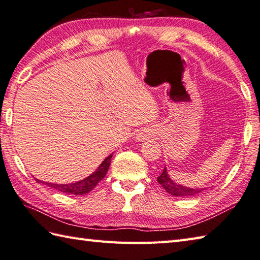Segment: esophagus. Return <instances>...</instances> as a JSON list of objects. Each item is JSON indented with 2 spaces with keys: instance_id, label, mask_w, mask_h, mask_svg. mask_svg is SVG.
<instances>
[{
  "instance_id": "1",
  "label": "esophagus",
  "mask_w": 260,
  "mask_h": 260,
  "mask_svg": "<svg viewBox=\"0 0 260 260\" xmlns=\"http://www.w3.org/2000/svg\"><path fill=\"white\" fill-rule=\"evenodd\" d=\"M137 139H139L140 141H143L144 139H146V135L145 134H142V135H140L139 137H137Z\"/></svg>"
}]
</instances>
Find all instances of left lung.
I'll use <instances>...</instances> for the list:
<instances>
[{
	"label": "left lung",
	"mask_w": 260,
	"mask_h": 260,
	"mask_svg": "<svg viewBox=\"0 0 260 260\" xmlns=\"http://www.w3.org/2000/svg\"><path fill=\"white\" fill-rule=\"evenodd\" d=\"M157 182L165 188L167 192H169L170 195L176 197H188V196H195L197 194L204 190L203 188H188L185 186L178 185L177 182L171 180V178L168 175V171L165 168L162 174L157 177Z\"/></svg>",
	"instance_id": "8db88e82"
}]
</instances>
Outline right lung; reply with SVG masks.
<instances>
[{"label": "right lung", "mask_w": 260, "mask_h": 260, "mask_svg": "<svg viewBox=\"0 0 260 260\" xmlns=\"http://www.w3.org/2000/svg\"><path fill=\"white\" fill-rule=\"evenodd\" d=\"M111 157H113V154H110L106 157V159L103 161V164H101L98 169H96L92 175H90L89 177H86L85 179L83 180H80V181H76L73 182V184H50V182H44V181H40L38 179L37 182H40V184H44V185H47L48 187H52L55 188L56 190H58L60 192H64V194H69V195H84V194H88L89 191H91L93 189V188L98 185V182L100 180H103L107 171L109 169V166H110V161H111Z\"/></svg>", "instance_id": "right-lung-1"}]
</instances>
